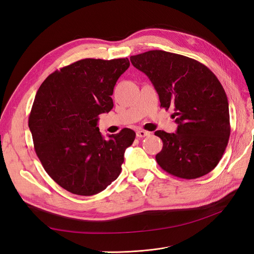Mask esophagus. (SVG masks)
Instances as JSON below:
<instances>
[{"label":"esophagus","instance_id":"1","mask_svg":"<svg viewBox=\"0 0 254 254\" xmlns=\"http://www.w3.org/2000/svg\"><path fill=\"white\" fill-rule=\"evenodd\" d=\"M147 135H150V132L146 131V130H137V131H136V136L137 137H145Z\"/></svg>","mask_w":254,"mask_h":254}]
</instances>
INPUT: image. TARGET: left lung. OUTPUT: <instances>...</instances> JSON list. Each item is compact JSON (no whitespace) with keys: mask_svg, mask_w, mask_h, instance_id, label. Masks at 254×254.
Returning a JSON list of instances; mask_svg holds the SVG:
<instances>
[{"mask_svg":"<svg viewBox=\"0 0 254 254\" xmlns=\"http://www.w3.org/2000/svg\"><path fill=\"white\" fill-rule=\"evenodd\" d=\"M148 76L162 108L174 109L176 133L155 132L163 142L156 160L162 170L183 179L213 171L229 142L230 115L226 92L216 76L199 61L165 51L130 57Z\"/></svg>","mask_w":254,"mask_h":254,"instance_id":"obj_1","label":"left lung"}]
</instances>
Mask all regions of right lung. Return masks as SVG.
Wrapping results in <instances>:
<instances>
[{
  "label": "right lung",
  "mask_w": 254,
  "mask_h": 254,
  "mask_svg": "<svg viewBox=\"0 0 254 254\" xmlns=\"http://www.w3.org/2000/svg\"><path fill=\"white\" fill-rule=\"evenodd\" d=\"M129 65L128 58L81 59L49 75L37 92L28 118L35 151L72 194H97L121 174L135 132L124 128L106 140L96 125L113 108L114 86Z\"/></svg>",
  "instance_id": "obj_1"
}]
</instances>
